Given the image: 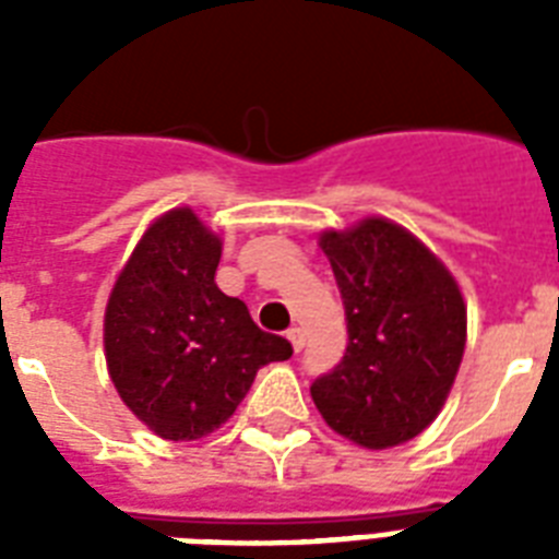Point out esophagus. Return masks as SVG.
Segmentation results:
<instances>
[{
	"instance_id": "34e87169",
	"label": "esophagus",
	"mask_w": 559,
	"mask_h": 559,
	"mask_svg": "<svg viewBox=\"0 0 559 559\" xmlns=\"http://www.w3.org/2000/svg\"><path fill=\"white\" fill-rule=\"evenodd\" d=\"M287 340L293 342V350L305 348V331H301V328H289Z\"/></svg>"
}]
</instances>
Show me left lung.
Masks as SVG:
<instances>
[{"mask_svg":"<svg viewBox=\"0 0 559 559\" xmlns=\"http://www.w3.org/2000/svg\"><path fill=\"white\" fill-rule=\"evenodd\" d=\"M345 305L348 348L310 385L333 432L366 450L412 441L441 412L467 342L450 270L397 223L368 217L319 237Z\"/></svg>","mask_w":559,"mask_h":559,"instance_id":"left-lung-1","label":"left lung"}]
</instances>
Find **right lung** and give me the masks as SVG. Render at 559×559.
I'll return each instance as SVG.
<instances>
[{
  "mask_svg": "<svg viewBox=\"0 0 559 559\" xmlns=\"http://www.w3.org/2000/svg\"><path fill=\"white\" fill-rule=\"evenodd\" d=\"M223 243L191 209L153 223L124 263L104 316L109 377L165 441H193L235 415L258 368L293 357L214 281Z\"/></svg>",
  "mask_w": 559,
  "mask_h": 559,
  "instance_id": "add662e5",
  "label": "right lung"
}]
</instances>
